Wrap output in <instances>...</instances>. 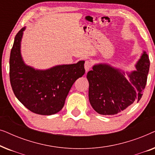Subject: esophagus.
<instances>
[{
  "instance_id": "obj_1",
  "label": "esophagus",
  "mask_w": 155,
  "mask_h": 155,
  "mask_svg": "<svg viewBox=\"0 0 155 155\" xmlns=\"http://www.w3.org/2000/svg\"><path fill=\"white\" fill-rule=\"evenodd\" d=\"M92 67V62L90 60H87L84 63V69H85L86 73L88 72L91 69V68Z\"/></svg>"
}]
</instances>
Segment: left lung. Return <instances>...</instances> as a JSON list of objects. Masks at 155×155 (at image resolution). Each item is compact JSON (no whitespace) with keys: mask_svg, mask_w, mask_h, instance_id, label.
Wrapping results in <instances>:
<instances>
[{"mask_svg":"<svg viewBox=\"0 0 155 155\" xmlns=\"http://www.w3.org/2000/svg\"><path fill=\"white\" fill-rule=\"evenodd\" d=\"M137 71L129 74L128 81L125 73L109 65H94L89 71V100L93 109L102 115L117 116L143 94L150 68V59L145 52L137 65Z\"/></svg>","mask_w":155,"mask_h":155,"instance_id":"left-lung-1","label":"left lung"}]
</instances>
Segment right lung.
Instances as JSON below:
<instances>
[{
    "label": "right lung",
    "instance_id": "right-lung-1",
    "mask_svg": "<svg viewBox=\"0 0 155 155\" xmlns=\"http://www.w3.org/2000/svg\"><path fill=\"white\" fill-rule=\"evenodd\" d=\"M21 29L15 37L10 56V80L15 95L27 109L40 115H52L63 107L71 87L85 73L84 61L57 65L46 71L27 66L20 54Z\"/></svg>",
    "mask_w": 155,
    "mask_h": 155
}]
</instances>
